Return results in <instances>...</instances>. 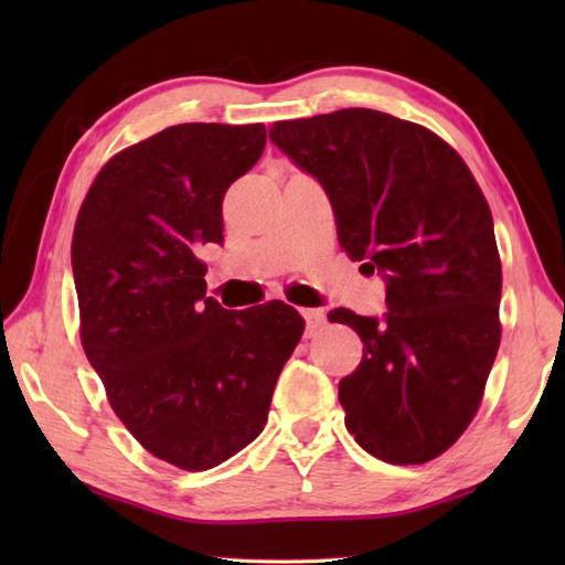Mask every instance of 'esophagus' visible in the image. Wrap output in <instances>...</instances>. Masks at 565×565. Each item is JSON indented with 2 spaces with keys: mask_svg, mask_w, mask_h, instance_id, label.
<instances>
[{
  "mask_svg": "<svg viewBox=\"0 0 565 565\" xmlns=\"http://www.w3.org/2000/svg\"><path fill=\"white\" fill-rule=\"evenodd\" d=\"M301 316H303V320H306L308 332H316L318 328L326 326V320H328L326 310H322V308H303Z\"/></svg>",
  "mask_w": 565,
  "mask_h": 565,
  "instance_id": "esophagus-1",
  "label": "esophagus"
}]
</instances>
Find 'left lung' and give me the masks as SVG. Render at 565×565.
Instances as JSON below:
<instances>
[{
  "label": "left lung",
  "mask_w": 565,
  "mask_h": 565,
  "mask_svg": "<svg viewBox=\"0 0 565 565\" xmlns=\"http://www.w3.org/2000/svg\"><path fill=\"white\" fill-rule=\"evenodd\" d=\"M269 138L326 189L347 255L386 281L383 318L330 313L364 342L340 381L347 429L386 463L437 459L471 425L500 347L502 269L483 191L451 146L391 114L276 121Z\"/></svg>",
  "instance_id": "left-lung-1"
}]
</instances>
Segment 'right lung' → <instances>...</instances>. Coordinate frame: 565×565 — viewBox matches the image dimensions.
Masks as SVG:
<instances>
[{"label": "right lung", "instance_id": "obj_1", "mask_svg": "<svg viewBox=\"0 0 565 565\" xmlns=\"http://www.w3.org/2000/svg\"><path fill=\"white\" fill-rule=\"evenodd\" d=\"M264 142L262 124L164 128L102 167L72 235L84 354L130 435L184 471L259 437L306 328L281 301L225 310L196 257L223 243L225 191Z\"/></svg>", "mask_w": 565, "mask_h": 565}]
</instances>
